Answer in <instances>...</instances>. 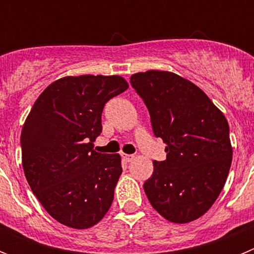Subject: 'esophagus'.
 Masks as SVG:
<instances>
[{
	"instance_id": "1",
	"label": "esophagus",
	"mask_w": 254,
	"mask_h": 254,
	"mask_svg": "<svg viewBox=\"0 0 254 254\" xmlns=\"http://www.w3.org/2000/svg\"><path fill=\"white\" fill-rule=\"evenodd\" d=\"M122 158H123V160L126 161V163H129V161H132V160H133L134 155H127V154H122Z\"/></svg>"
}]
</instances>
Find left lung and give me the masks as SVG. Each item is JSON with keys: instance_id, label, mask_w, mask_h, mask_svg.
I'll return each instance as SVG.
<instances>
[{"instance_id": "1", "label": "left lung", "mask_w": 254, "mask_h": 254, "mask_svg": "<svg viewBox=\"0 0 254 254\" xmlns=\"http://www.w3.org/2000/svg\"><path fill=\"white\" fill-rule=\"evenodd\" d=\"M129 82L149 109L154 134L167 143V159L154 160L145 193L172 223L193 221L214 205L228 178V121L198 86L176 73L150 69Z\"/></svg>"}]
</instances>
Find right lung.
<instances>
[{"mask_svg":"<svg viewBox=\"0 0 254 254\" xmlns=\"http://www.w3.org/2000/svg\"><path fill=\"white\" fill-rule=\"evenodd\" d=\"M121 76H66L35 100L22 126V168L33 193L58 223L87 229L104 217L122 174L120 154H100L105 103L127 90Z\"/></svg>","mask_w":254,"mask_h":254,"instance_id":"1","label":"right lung"}]
</instances>
